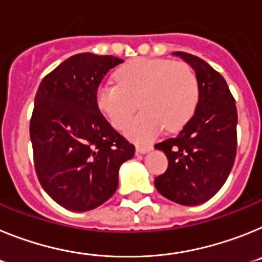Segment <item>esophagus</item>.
I'll return each mask as SVG.
<instances>
[{
	"instance_id": "34e87169",
	"label": "esophagus",
	"mask_w": 262,
	"mask_h": 262,
	"mask_svg": "<svg viewBox=\"0 0 262 262\" xmlns=\"http://www.w3.org/2000/svg\"><path fill=\"white\" fill-rule=\"evenodd\" d=\"M151 149H153L151 145H137V146H136V150H137L138 154H145L147 153V151H150Z\"/></svg>"
}]
</instances>
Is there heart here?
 Returning <instances> with one entry per match:
<instances>
[{"label":"heart","instance_id":"1","mask_svg":"<svg viewBox=\"0 0 262 262\" xmlns=\"http://www.w3.org/2000/svg\"><path fill=\"white\" fill-rule=\"evenodd\" d=\"M117 84H100L96 104L117 129H124L138 106L142 112L128 126V136L142 141L165 128L177 132L192 117L199 100L194 70L183 62L138 58L116 74Z\"/></svg>","mask_w":262,"mask_h":262}]
</instances>
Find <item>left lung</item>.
<instances>
[{
  "label": "left lung",
  "mask_w": 262,
  "mask_h": 262,
  "mask_svg": "<svg viewBox=\"0 0 262 262\" xmlns=\"http://www.w3.org/2000/svg\"><path fill=\"white\" fill-rule=\"evenodd\" d=\"M195 70L199 100L194 116L174 138L156 145L169 159L154 179L158 192L183 206L210 200L226 183L237 150V108L224 77L203 59L177 51Z\"/></svg>",
  "instance_id": "left-lung-1"
}]
</instances>
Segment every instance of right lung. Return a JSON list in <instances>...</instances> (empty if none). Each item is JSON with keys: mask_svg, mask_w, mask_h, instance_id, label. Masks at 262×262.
<instances>
[{"mask_svg": "<svg viewBox=\"0 0 262 262\" xmlns=\"http://www.w3.org/2000/svg\"><path fill=\"white\" fill-rule=\"evenodd\" d=\"M122 62L76 54L43 77L36 91L30 120L34 167L43 190L70 211L105 203L117 190L120 166L136 151L96 104L101 80Z\"/></svg>", "mask_w": 262, "mask_h": 262, "instance_id": "add662e5", "label": "right lung"}]
</instances>
